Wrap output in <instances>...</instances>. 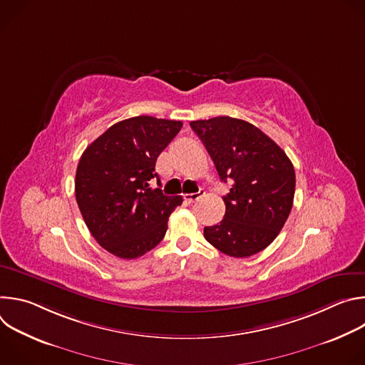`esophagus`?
Here are the masks:
<instances>
[{
	"mask_svg": "<svg viewBox=\"0 0 365 365\" xmlns=\"http://www.w3.org/2000/svg\"><path fill=\"white\" fill-rule=\"evenodd\" d=\"M203 195H205L203 190H199V192H196V193H189V195H185V200H187L189 203H193V202L199 200Z\"/></svg>",
	"mask_w": 365,
	"mask_h": 365,
	"instance_id": "1",
	"label": "esophagus"
}]
</instances>
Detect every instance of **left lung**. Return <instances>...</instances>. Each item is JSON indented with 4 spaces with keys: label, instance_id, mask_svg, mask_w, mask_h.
I'll use <instances>...</instances> for the list:
<instances>
[{
    "label": "left lung",
    "instance_id": "left-lung-1",
    "mask_svg": "<svg viewBox=\"0 0 365 365\" xmlns=\"http://www.w3.org/2000/svg\"><path fill=\"white\" fill-rule=\"evenodd\" d=\"M222 182L224 220L205 227L206 241L242 258L263 251L282 231L293 206L296 175L286 153L255 125L231 117L190 123Z\"/></svg>",
    "mask_w": 365,
    "mask_h": 365
}]
</instances>
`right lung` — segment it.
<instances>
[{
	"mask_svg": "<svg viewBox=\"0 0 365 365\" xmlns=\"http://www.w3.org/2000/svg\"><path fill=\"white\" fill-rule=\"evenodd\" d=\"M182 121L133 117L91 143L76 169L75 195L96 242L115 257L133 259L158 245L182 196L150 187L155 160L182 128Z\"/></svg>",
	"mask_w": 365,
	"mask_h": 365,
	"instance_id": "add662e5",
	"label": "right lung"
}]
</instances>
